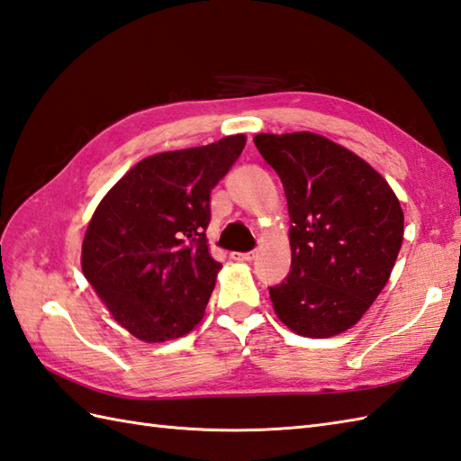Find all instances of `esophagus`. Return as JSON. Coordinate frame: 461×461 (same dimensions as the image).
<instances>
[{"label":"esophagus","instance_id":"esophagus-1","mask_svg":"<svg viewBox=\"0 0 461 461\" xmlns=\"http://www.w3.org/2000/svg\"><path fill=\"white\" fill-rule=\"evenodd\" d=\"M253 258H256V253H253V251H249V253H231V259L233 261L248 263V261H253Z\"/></svg>","mask_w":461,"mask_h":461}]
</instances>
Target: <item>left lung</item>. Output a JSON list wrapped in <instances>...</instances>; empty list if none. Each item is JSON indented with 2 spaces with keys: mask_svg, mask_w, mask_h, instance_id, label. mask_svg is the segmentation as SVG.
<instances>
[{
  "mask_svg": "<svg viewBox=\"0 0 461 461\" xmlns=\"http://www.w3.org/2000/svg\"><path fill=\"white\" fill-rule=\"evenodd\" d=\"M291 218V273L269 289L279 321L309 339L355 327L386 287L404 240L394 190L345 146L315 132L256 134Z\"/></svg>",
  "mask_w": 461,
  "mask_h": 461,
  "instance_id": "1",
  "label": "left lung"
}]
</instances>
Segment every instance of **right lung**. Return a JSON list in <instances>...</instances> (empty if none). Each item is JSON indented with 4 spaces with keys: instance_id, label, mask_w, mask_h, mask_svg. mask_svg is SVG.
<instances>
[{
    "instance_id": "1",
    "label": "right lung",
    "mask_w": 461,
    "mask_h": 461,
    "mask_svg": "<svg viewBox=\"0 0 461 461\" xmlns=\"http://www.w3.org/2000/svg\"><path fill=\"white\" fill-rule=\"evenodd\" d=\"M246 134L134 164L96 205L81 267L114 321L144 342L174 340L202 321L221 263L208 248L210 192Z\"/></svg>"
}]
</instances>
